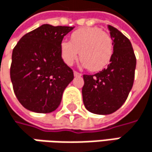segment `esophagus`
<instances>
[{
  "label": "esophagus",
  "mask_w": 152,
  "mask_h": 152,
  "mask_svg": "<svg viewBox=\"0 0 152 152\" xmlns=\"http://www.w3.org/2000/svg\"><path fill=\"white\" fill-rule=\"evenodd\" d=\"M74 76H82V74L81 73H78L76 71H74Z\"/></svg>",
  "instance_id": "1"
}]
</instances>
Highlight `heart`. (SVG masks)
I'll return each instance as SVG.
<instances>
[{
  "instance_id": "obj_1",
  "label": "heart",
  "mask_w": 152,
  "mask_h": 152,
  "mask_svg": "<svg viewBox=\"0 0 152 152\" xmlns=\"http://www.w3.org/2000/svg\"><path fill=\"white\" fill-rule=\"evenodd\" d=\"M113 49L111 37L101 29L82 28L72 33L70 42H61V54L63 61L72 66L78 60L80 53L82 66L96 72L109 64Z\"/></svg>"
}]
</instances>
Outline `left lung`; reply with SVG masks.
I'll use <instances>...</instances> for the list:
<instances>
[{
    "mask_svg": "<svg viewBox=\"0 0 152 152\" xmlns=\"http://www.w3.org/2000/svg\"><path fill=\"white\" fill-rule=\"evenodd\" d=\"M113 53L107 68L95 75H84L82 89L85 108L96 114L114 113L126 101L134 83L137 59L129 39L107 25Z\"/></svg>",
    "mask_w": 152,
    "mask_h": 152,
    "instance_id": "obj_1",
    "label": "left lung"
}]
</instances>
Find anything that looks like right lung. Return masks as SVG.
<instances>
[{
	"label": "right lung",
	"instance_id": "obj_1",
	"mask_svg": "<svg viewBox=\"0 0 152 152\" xmlns=\"http://www.w3.org/2000/svg\"><path fill=\"white\" fill-rule=\"evenodd\" d=\"M72 30L43 24L22 37L13 49L10 78L18 101L27 110L47 113L60 106L74 79L61 54L62 39Z\"/></svg>",
	"mask_w": 152,
	"mask_h": 152
}]
</instances>
